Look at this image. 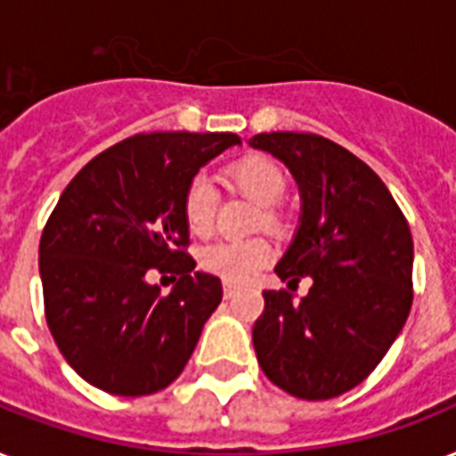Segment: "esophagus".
I'll list each match as a JSON object with an SVG mask.
<instances>
[{
    "mask_svg": "<svg viewBox=\"0 0 456 456\" xmlns=\"http://www.w3.org/2000/svg\"><path fill=\"white\" fill-rule=\"evenodd\" d=\"M222 293H224V300H232L236 296V286L232 284H224V289H222Z\"/></svg>",
    "mask_w": 456,
    "mask_h": 456,
    "instance_id": "34e87169",
    "label": "esophagus"
}]
</instances>
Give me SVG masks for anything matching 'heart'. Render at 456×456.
Wrapping results in <instances>:
<instances>
[{
  "label": "heart",
  "mask_w": 456,
  "mask_h": 456,
  "mask_svg": "<svg viewBox=\"0 0 456 456\" xmlns=\"http://www.w3.org/2000/svg\"><path fill=\"white\" fill-rule=\"evenodd\" d=\"M227 182L246 199L263 208L277 206L286 193V175L267 156H246L227 165ZM215 208L217 193L210 179L203 175L186 184L182 199V213L189 232L193 236H208L215 224ZM265 222H274V213L265 210ZM274 257V248L265 239H248V241H222L215 243L203 253V267L210 274L224 279L229 284H246L257 272L267 267Z\"/></svg>",
  "instance_id": "heart-1"
}]
</instances>
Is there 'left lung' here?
<instances>
[{
	"instance_id": "obj_1",
	"label": "left lung",
	"mask_w": 456,
	"mask_h": 456,
	"mask_svg": "<svg viewBox=\"0 0 456 456\" xmlns=\"http://www.w3.org/2000/svg\"><path fill=\"white\" fill-rule=\"evenodd\" d=\"M248 146L289 167L300 193L281 281L310 277V293L265 291L253 326L257 364L303 400H329L367 379L403 331L411 307L414 243L400 208L367 163L317 134L265 132Z\"/></svg>"
}]
</instances>
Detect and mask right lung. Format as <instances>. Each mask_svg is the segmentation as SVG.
<instances>
[{"label":"right lung","mask_w":456,"mask_h":456,"mask_svg":"<svg viewBox=\"0 0 456 456\" xmlns=\"http://www.w3.org/2000/svg\"><path fill=\"white\" fill-rule=\"evenodd\" d=\"M241 139L232 132H151L110 146L61 193L39 241L46 324L94 388L139 397L167 388L222 300L182 246L186 184ZM151 269L180 279L167 297Z\"/></svg>","instance_id":"right-lung-1"}]
</instances>
